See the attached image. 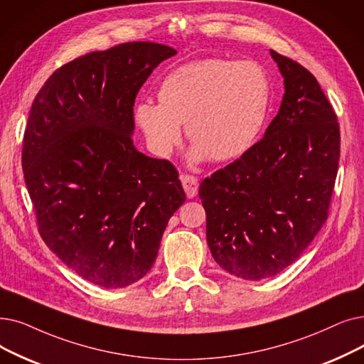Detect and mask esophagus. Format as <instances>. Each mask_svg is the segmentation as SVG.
<instances>
[{
  "mask_svg": "<svg viewBox=\"0 0 364 364\" xmlns=\"http://www.w3.org/2000/svg\"><path fill=\"white\" fill-rule=\"evenodd\" d=\"M181 184H183V188H184L187 198H195L198 195L199 181L195 176H188V173L181 176Z\"/></svg>",
  "mask_w": 364,
  "mask_h": 364,
  "instance_id": "34e87169",
  "label": "esophagus"
}]
</instances>
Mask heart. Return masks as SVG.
I'll return each mask as SVG.
<instances>
[{"instance_id": "heart-1", "label": "heart", "mask_w": 364, "mask_h": 364, "mask_svg": "<svg viewBox=\"0 0 364 364\" xmlns=\"http://www.w3.org/2000/svg\"><path fill=\"white\" fill-rule=\"evenodd\" d=\"M159 104L143 100L134 108L135 123L149 149L168 157L181 139V126L193 141V159L229 161L257 141L269 112L271 80L257 62L203 59L164 77Z\"/></svg>"}]
</instances>
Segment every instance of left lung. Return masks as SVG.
<instances>
[{"label": "left lung", "instance_id": "left-lung-1", "mask_svg": "<svg viewBox=\"0 0 364 364\" xmlns=\"http://www.w3.org/2000/svg\"><path fill=\"white\" fill-rule=\"evenodd\" d=\"M284 77L279 112L264 136L199 187L214 260L259 281L290 266L328 215L338 176V116L305 67L274 50Z\"/></svg>", "mask_w": 364, "mask_h": 364}]
</instances>
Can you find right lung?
Listing matches in <instances>:
<instances>
[{
  "instance_id": "1",
  "label": "right lung",
  "mask_w": 364,
  "mask_h": 364,
  "mask_svg": "<svg viewBox=\"0 0 364 364\" xmlns=\"http://www.w3.org/2000/svg\"><path fill=\"white\" fill-rule=\"evenodd\" d=\"M177 53L132 41L58 68L31 107L22 168L43 241L95 286L143 278L186 200L178 171L139 153L134 104L153 70Z\"/></svg>"
}]
</instances>
